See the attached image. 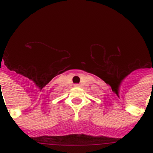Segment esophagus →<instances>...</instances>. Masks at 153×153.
Wrapping results in <instances>:
<instances>
[{
	"label": "esophagus",
	"instance_id": "1",
	"mask_svg": "<svg viewBox=\"0 0 153 153\" xmlns=\"http://www.w3.org/2000/svg\"><path fill=\"white\" fill-rule=\"evenodd\" d=\"M80 85L79 84H74V86H76V87H78V86H79Z\"/></svg>",
	"mask_w": 153,
	"mask_h": 153
}]
</instances>
